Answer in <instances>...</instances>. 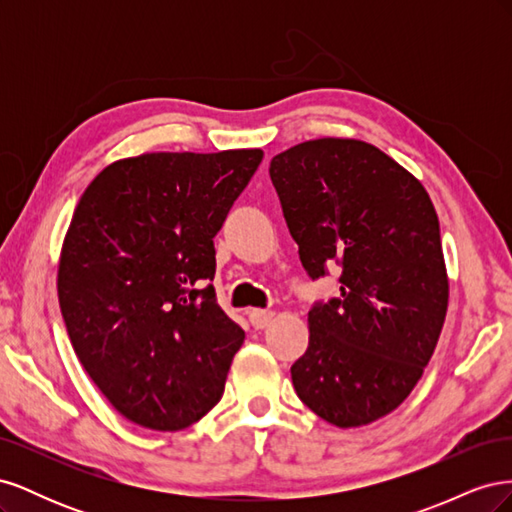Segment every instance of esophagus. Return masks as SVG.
I'll use <instances>...</instances> for the list:
<instances>
[{
  "label": "esophagus",
  "instance_id": "obj_1",
  "mask_svg": "<svg viewBox=\"0 0 512 512\" xmlns=\"http://www.w3.org/2000/svg\"><path fill=\"white\" fill-rule=\"evenodd\" d=\"M273 318H275V314L267 312V309H252L250 312V322L254 329H267L273 322Z\"/></svg>",
  "mask_w": 512,
  "mask_h": 512
}]
</instances>
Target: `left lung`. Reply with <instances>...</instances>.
Here are the masks:
<instances>
[{
	"instance_id": "obj_1",
	"label": "left lung",
	"mask_w": 512,
	"mask_h": 512,
	"mask_svg": "<svg viewBox=\"0 0 512 512\" xmlns=\"http://www.w3.org/2000/svg\"><path fill=\"white\" fill-rule=\"evenodd\" d=\"M269 175L309 277L342 267L339 299L309 309L294 391L335 427L374 423L412 393L444 327L438 213L421 181L356 138L294 145Z\"/></svg>"
}]
</instances>
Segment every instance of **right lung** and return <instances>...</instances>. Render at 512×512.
Instances as JSON below:
<instances>
[{"instance_id": "add662e5", "label": "right lung", "mask_w": 512, "mask_h": 512, "mask_svg": "<svg viewBox=\"0 0 512 512\" xmlns=\"http://www.w3.org/2000/svg\"><path fill=\"white\" fill-rule=\"evenodd\" d=\"M260 149L143 153L87 185L57 294L81 365L128 421L179 431L224 393L245 333L215 301V247Z\"/></svg>"}]
</instances>
